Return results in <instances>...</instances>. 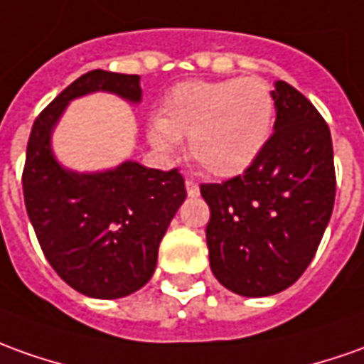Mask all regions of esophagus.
I'll list each match as a JSON object with an SVG mask.
<instances>
[{"label": "esophagus", "instance_id": "34e87169", "mask_svg": "<svg viewBox=\"0 0 364 364\" xmlns=\"http://www.w3.org/2000/svg\"><path fill=\"white\" fill-rule=\"evenodd\" d=\"M186 192H188V196H190V198H196L198 194H200V186H198L196 180H190V178H188V180H186Z\"/></svg>", "mask_w": 364, "mask_h": 364}]
</instances>
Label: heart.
<instances>
[{
    "mask_svg": "<svg viewBox=\"0 0 364 364\" xmlns=\"http://www.w3.org/2000/svg\"><path fill=\"white\" fill-rule=\"evenodd\" d=\"M272 87L259 77L190 81L168 92L150 142L172 150L188 139L190 156L214 176H235L254 164L273 130Z\"/></svg>",
    "mask_w": 364,
    "mask_h": 364,
    "instance_id": "b5f03b06",
    "label": "heart"
}]
</instances>
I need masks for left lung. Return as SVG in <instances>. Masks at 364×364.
I'll return each mask as SVG.
<instances>
[{"label": "left lung", "mask_w": 364, "mask_h": 364, "mask_svg": "<svg viewBox=\"0 0 364 364\" xmlns=\"http://www.w3.org/2000/svg\"><path fill=\"white\" fill-rule=\"evenodd\" d=\"M272 92L275 124L257 160L242 176L200 186L212 273L244 297L275 295L301 277L335 204L327 122L285 81Z\"/></svg>", "instance_id": "left-lung-1"}]
</instances>
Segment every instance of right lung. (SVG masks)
<instances>
[{"instance_id":"obj_1","label":"right lung","mask_w":364,"mask_h":364,"mask_svg":"<svg viewBox=\"0 0 364 364\" xmlns=\"http://www.w3.org/2000/svg\"><path fill=\"white\" fill-rule=\"evenodd\" d=\"M112 92L139 105V75L85 73L37 117L27 142L23 198L47 262L87 297L119 299L139 291L156 269L158 245L186 200L176 168L162 172L124 160L101 172H77L57 160L53 130L69 102Z\"/></svg>"}]
</instances>
